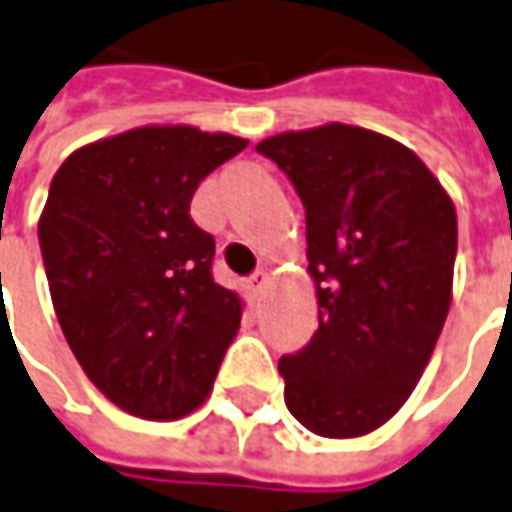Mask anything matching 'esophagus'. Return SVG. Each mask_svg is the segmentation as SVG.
<instances>
[{
  "instance_id": "obj_1",
  "label": "esophagus",
  "mask_w": 512,
  "mask_h": 512,
  "mask_svg": "<svg viewBox=\"0 0 512 512\" xmlns=\"http://www.w3.org/2000/svg\"><path fill=\"white\" fill-rule=\"evenodd\" d=\"M266 285H269V271H255L249 280H246V288H249V294H263L266 291Z\"/></svg>"
}]
</instances>
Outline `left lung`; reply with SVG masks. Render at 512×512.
I'll list each match as a JSON object with an SVG mask.
<instances>
[{
    "mask_svg": "<svg viewBox=\"0 0 512 512\" xmlns=\"http://www.w3.org/2000/svg\"><path fill=\"white\" fill-rule=\"evenodd\" d=\"M305 207L319 328L280 358L285 406L319 437H361L401 409L446 325L457 210L420 156L328 123L257 142Z\"/></svg>",
    "mask_w": 512,
    "mask_h": 512,
    "instance_id": "8db88e82",
    "label": "left lung"
}]
</instances>
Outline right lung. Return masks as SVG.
Masks as SVG:
<instances>
[{"label": "right lung", "instance_id": "obj_1", "mask_svg": "<svg viewBox=\"0 0 512 512\" xmlns=\"http://www.w3.org/2000/svg\"><path fill=\"white\" fill-rule=\"evenodd\" d=\"M249 139L142 125L83 145L52 176L38 221L55 316L111 403L176 420L210 395L243 302L212 280L215 241L193 193Z\"/></svg>", "mask_w": 512, "mask_h": 512}]
</instances>
